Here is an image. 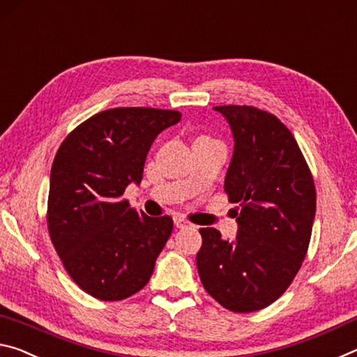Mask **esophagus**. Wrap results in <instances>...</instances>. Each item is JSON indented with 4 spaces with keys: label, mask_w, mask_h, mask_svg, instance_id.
Wrapping results in <instances>:
<instances>
[{
    "label": "esophagus",
    "mask_w": 357,
    "mask_h": 357,
    "mask_svg": "<svg viewBox=\"0 0 357 357\" xmlns=\"http://www.w3.org/2000/svg\"><path fill=\"white\" fill-rule=\"evenodd\" d=\"M174 223H175V226L178 227V229H183V227H188V226H191V223L188 220H185L183 217H175L174 218Z\"/></svg>",
    "instance_id": "obj_1"
}]
</instances>
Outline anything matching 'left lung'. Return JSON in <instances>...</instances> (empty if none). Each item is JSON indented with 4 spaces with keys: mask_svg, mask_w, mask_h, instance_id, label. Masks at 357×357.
Here are the masks:
<instances>
[{
    "mask_svg": "<svg viewBox=\"0 0 357 357\" xmlns=\"http://www.w3.org/2000/svg\"><path fill=\"white\" fill-rule=\"evenodd\" d=\"M234 136L225 191L238 204V231L223 241L202 227L197 271L207 293L236 313L261 310L293 282L305 258L317 212L310 169L291 131L253 106L213 107Z\"/></svg>",
    "mask_w": 357,
    "mask_h": 357,
    "instance_id": "left-lung-1",
    "label": "left lung"
}]
</instances>
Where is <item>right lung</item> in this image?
I'll return each instance as SVG.
<instances>
[{"instance_id":"add662e5","label":"right lung","mask_w":357,"mask_h":357,"mask_svg":"<svg viewBox=\"0 0 357 357\" xmlns=\"http://www.w3.org/2000/svg\"><path fill=\"white\" fill-rule=\"evenodd\" d=\"M177 110H102L63 140L50 172L47 225L75 284L101 301L126 299L149 283L171 236V217H147L123 199L142 180L158 134L178 123Z\"/></svg>"}]
</instances>
